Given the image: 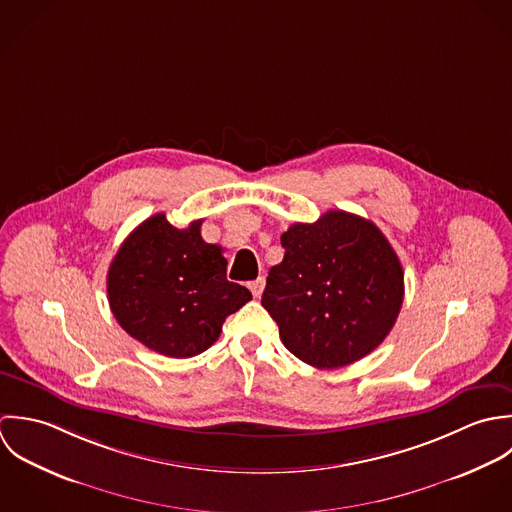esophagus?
I'll list each match as a JSON object with an SVG mask.
<instances>
[{"label":"esophagus","mask_w":512,"mask_h":512,"mask_svg":"<svg viewBox=\"0 0 512 512\" xmlns=\"http://www.w3.org/2000/svg\"><path fill=\"white\" fill-rule=\"evenodd\" d=\"M249 289H251L253 297H255V299H259V297L263 295V289H265V279H263V277H259L257 281L249 283Z\"/></svg>","instance_id":"obj_1"}]
</instances>
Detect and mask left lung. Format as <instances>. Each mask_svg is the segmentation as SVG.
Masks as SVG:
<instances>
[{"instance_id":"1","label":"left lung","mask_w":512,"mask_h":512,"mask_svg":"<svg viewBox=\"0 0 512 512\" xmlns=\"http://www.w3.org/2000/svg\"><path fill=\"white\" fill-rule=\"evenodd\" d=\"M261 305L289 352L320 370L348 366L390 334L404 303V269L386 235L348 211L293 223Z\"/></svg>"}]
</instances>
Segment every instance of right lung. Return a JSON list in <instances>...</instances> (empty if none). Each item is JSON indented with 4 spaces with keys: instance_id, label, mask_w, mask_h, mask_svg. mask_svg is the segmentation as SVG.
Listing matches in <instances>:
<instances>
[{
    "instance_id": "1",
    "label": "right lung",
    "mask_w": 512,
    "mask_h": 512,
    "mask_svg": "<svg viewBox=\"0 0 512 512\" xmlns=\"http://www.w3.org/2000/svg\"><path fill=\"white\" fill-rule=\"evenodd\" d=\"M202 219L186 229L164 213L142 221L114 255L106 291L118 324L146 348L168 358H192L221 334L229 314L251 293L227 281V259L200 233Z\"/></svg>"
}]
</instances>
